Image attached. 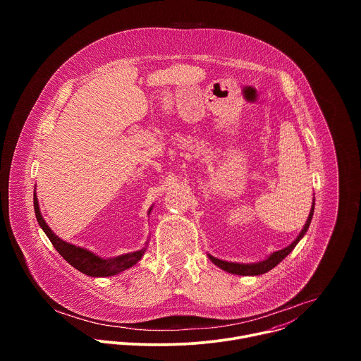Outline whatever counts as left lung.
I'll return each instance as SVG.
<instances>
[{"label": "left lung", "mask_w": 361, "mask_h": 361, "mask_svg": "<svg viewBox=\"0 0 361 361\" xmlns=\"http://www.w3.org/2000/svg\"><path fill=\"white\" fill-rule=\"evenodd\" d=\"M313 213H314V201H313V205H312V210H310V214H308V219L304 224V228L301 230V233L297 235V238L286 248L280 250V251H276L273 252L269 259H266L264 262H260V263H254V264H238V263H228V262H223V260H219L216 259V257L210 255V260L220 269H223L224 271H228L231 274H238V276H260V274H264L267 271H270L271 269H274L283 259H286V257L293 251V248L297 245V243L304 237V234L307 233L308 227H310V223H312V219H313Z\"/></svg>", "instance_id": "8db88e82"}]
</instances>
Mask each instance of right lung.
Here are the masks:
<instances>
[{
	"instance_id": "add662e5",
	"label": "right lung",
	"mask_w": 361,
	"mask_h": 361,
	"mask_svg": "<svg viewBox=\"0 0 361 361\" xmlns=\"http://www.w3.org/2000/svg\"><path fill=\"white\" fill-rule=\"evenodd\" d=\"M34 212H35V217H37L38 224L41 226V228L44 230V233L47 234L49 241L53 243L54 248L60 252V255H63L66 262L70 263L74 269H77L78 271H81L87 276L109 277V276L118 274V273L133 267L134 264H137L142 257L144 251H145V250H140V251H135V252L114 257V259H101V257L95 255L94 252H91L85 248H81V247H77L74 244L63 241L53 231H51V228L47 226V223L44 221V219L41 216L35 191H34Z\"/></svg>"
}]
</instances>
